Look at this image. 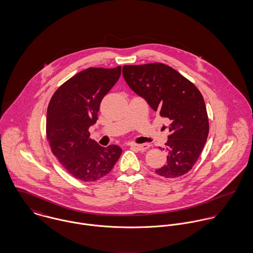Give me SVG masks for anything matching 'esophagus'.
<instances>
[{
  "label": "esophagus",
  "mask_w": 253,
  "mask_h": 253,
  "mask_svg": "<svg viewBox=\"0 0 253 253\" xmlns=\"http://www.w3.org/2000/svg\"><path fill=\"white\" fill-rule=\"evenodd\" d=\"M129 146H130L131 148H133V149L137 150V151H145V150H147V149L150 147V145L147 144V143H144V144H136V143H130Z\"/></svg>",
  "instance_id": "34e87169"
}]
</instances>
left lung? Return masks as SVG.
Returning <instances> with one entry per match:
<instances>
[{
	"label": "left lung",
	"mask_w": 253,
	"mask_h": 253,
	"mask_svg": "<svg viewBox=\"0 0 253 253\" xmlns=\"http://www.w3.org/2000/svg\"><path fill=\"white\" fill-rule=\"evenodd\" d=\"M128 86L154 111L168 118L170 134L166 143L167 164L157 174L176 178L192 169L207 142L210 125L204 97L180 73L163 63L125 65Z\"/></svg>",
	"instance_id": "left-lung-1"
}]
</instances>
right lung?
Returning <instances> with one entry per match:
<instances>
[{
	"label": "right lung",
	"instance_id": "obj_1",
	"mask_svg": "<svg viewBox=\"0 0 253 253\" xmlns=\"http://www.w3.org/2000/svg\"><path fill=\"white\" fill-rule=\"evenodd\" d=\"M121 71V66L87 68L60 85L49 101L46 138L58 162L79 180L92 182L104 177L122 154L117 145H98L89 138L88 131L97 121L101 100Z\"/></svg>",
	"mask_w": 253,
	"mask_h": 253
}]
</instances>
